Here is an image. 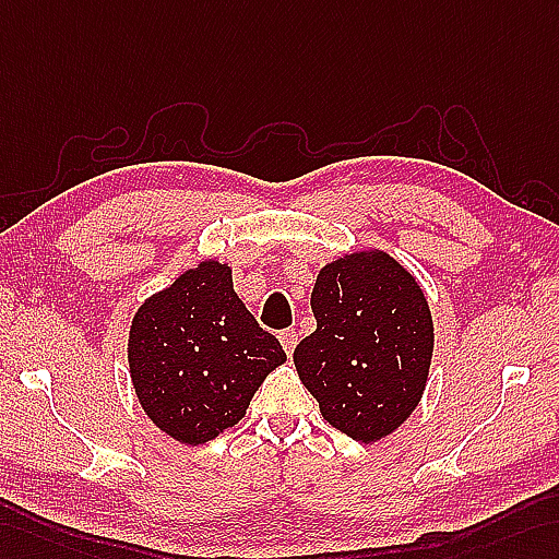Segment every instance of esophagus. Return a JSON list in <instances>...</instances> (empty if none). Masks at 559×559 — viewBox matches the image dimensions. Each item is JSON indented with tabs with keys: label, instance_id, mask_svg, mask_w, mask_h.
<instances>
[{
	"label": "esophagus",
	"instance_id": "obj_1",
	"mask_svg": "<svg viewBox=\"0 0 559 559\" xmlns=\"http://www.w3.org/2000/svg\"><path fill=\"white\" fill-rule=\"evenodd\" d=\"M280 342H282V348L287 350V356L292 358V353L298 344V334L294 330H284V332H280Z\"/></svg>",
	"mask_w": 559,
	"mask_h": 559
}]
</instances>
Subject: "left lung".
Wrapping results in <instances>:
<instances>
[{
	"mask_svg": "<svg viewBox=\"0 0 559 559\" xmlns=\"http://www.w3.org/2000/svg\"><path fill=\"white\" fill-rule=\"evenodd\" d=\"M318 330L294 350L322 417L360 443L415 413L433 356V320L417 277L379 249L324 263L310 294Z\"/></svg>",
	"mask_w": 559,
	"mask_h": 559,
	"instance_id": "1",
	"label": "left lung"
}]
</instances>
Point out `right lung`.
I'll return each mask as SVG.
<instances>
[{
  "instance_id": "right-lung-1",
  "label": "right lung",
  "mask_w": 559,
  "mask_h": 559,
  "mask_svg": "<svg viewBox=\"0 0 559 559\" xmlns=\"http://www.w3.org/2000/svg\"><path fill=\"white\" fill-rule=\"evenodd\" d=\"M287 362L217 258L185 270L132 316L128 365L146 417L185 445L209 443L247 415L265 377Z\"/></svg>"
}]
</instances>
